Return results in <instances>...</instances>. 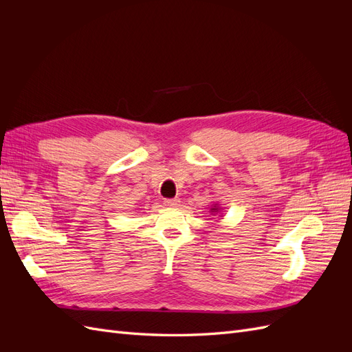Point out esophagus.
Returning <instances> with one entry per match:
<instances>
[{"mask_svg": "<svg viewBox=\"0 0 352 352\" xmlns=\"http://www.w3.org/2000/svg\"><path fill=\"white\" fill-rule=\"evenodd\" d=\"M164 204L167 207H177L179 206V198H166Z\"/></svg>", "mask_w": 352, "mask_h": 352, "instance_id": "34e87169", "label": "esophagus"}]
</instances>
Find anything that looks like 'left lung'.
<instances>
[{
  "label": "left lung",
  "instance_id": "left-lung-1",
  "mask_svg": "<svg viewBox=\"0 0 352 352\" xmlns=\"http://www.w3.org/2000/svg\"><path fill=\"white\" fill-rule=\"evenodd\" d=\"M217 210H219V208H211V211H212V212H214V211H217Z\"/></svg>",
  "mask_w": 352,
  "mask_h": 352
}]
</instances>
